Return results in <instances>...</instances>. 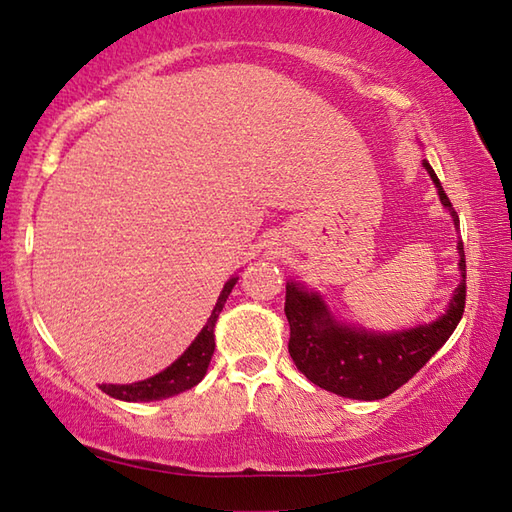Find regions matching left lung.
Instances as JSON below:
<instances>
[{
    "label": "left lung",
    "mask_w": 512,
    "mask_h": 512,
    "mask_svg": "<svg viewBox=\"0 0 512 512\" xmlns=\"http://www.w3.org/2000/svg\"><path fill=\"white\" fill-rule=\"evenodd\" d=\"M440 202L453 217L455 228L460 217L427 160H422ZM460 284L455 288L447 310L436 321L409 330L374 332L354 328L339 321L319 292L308 290L297 281L286 284V317L290 323L288 352L299 372L314 385L336 396L354 400H380L394 394L422 365L449 341L458 328L466 303V262L464 244L458 242Z\"/></svg>",
    "instance_id": "1"
}]
</instances>
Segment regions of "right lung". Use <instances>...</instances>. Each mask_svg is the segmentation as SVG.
<instances>
[{
  "instance_id": "right-lung-1",
  "label": "right lung",
  "mask_w": 512,
  "mask_h": 512,
  "mask_svg": "<svg viewBox=\"0 0 512 512\" xmlns=\"http://www.w3.org/2000/svg\"><path fill=\"white\" fill-rule=\"evenodd\" d=\"M237 284V277H231L224 284L220 297H217L215 308L211 312L209 321H206L200 334L195 336V341L184 350V354L173 361L167 369H162L160 374L151 376L147 380H138V383L132 385H101L107 396L125 400V402H151V400H162V398H171L178 396L182 391H187L195 387L204 378L206 369H209L211 356L215 352V323L220 312L224 308V303L231 295L233 286Z\"/></svg>"
}]
</instances>
